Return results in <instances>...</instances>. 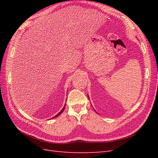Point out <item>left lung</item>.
Instances as JSON below:
<instances>
[{"mask_svg": "<svg viewBox=\"0 0 158 158\" xmlns=\"http://www.w3.org/2000/svg\"><path fill=\"white\" fill-rule=\"evenodd\" d=\"M88 98H89V96H88Z\"/></svg>", "mask_w": 158, "mask_h": 158, "instance_id": "8db88e82", "label": "left lung"}]
</instances>
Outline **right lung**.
Segmentation results:
<instances>
[{"label": "right lung", "mask_w": 158, "mask_h": 158, "mask_svg": "<svg viewBox=\"0 0 158 158\" xmlns=\"http://www.w3.org/2000/svg\"><path fill=\"white\" fill-rule=\"evenodd\" d=\"M65 106H66V104H65V105H64V106L63 107V109L61 110H60V112H59L58 114H57V115H55L54 117H52V119H53V118H55V117H58V116H59L60 115V114H61L63 111H64V109H65Z\"/></svg>", "instance_id": "add662e5"}]
</instances>
